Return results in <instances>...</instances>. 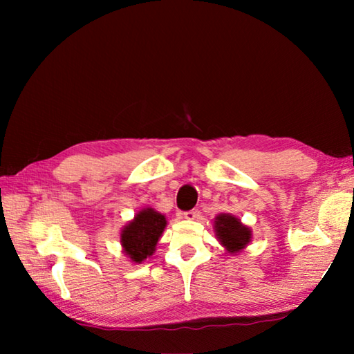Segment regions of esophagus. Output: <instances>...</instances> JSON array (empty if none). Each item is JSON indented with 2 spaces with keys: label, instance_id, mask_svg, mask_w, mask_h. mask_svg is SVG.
I'll return each mask as SVG.
<instances>
[{
  "label": "esophagus",
  "instance_id": "esophagus-1",
  "mask_svg": "<svg viewBox=\"0 0 354 354\" xmlns=\"http://www.w3.org/2000/svg\"><path fill=\"white\" fill-rule=\"evenodd\" d=\"M183 217L187 218V220H196L200 217V211L198 209H192V211H185L183 212Z\"/></svg>",
  "mask_w": 354,
  "mask_h": 354
}]
</instances>
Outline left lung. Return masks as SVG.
<instances>
[{
  "label": "left lung",
  "instance_id": "1",
  "mask_svg": "<svg viewBox=\"0 0 354 354\" xmlns=\"http://www.w3.org/2000/svg\"><path fill=\"white\" fill-rule=\"evenodd\" d=\"M215 231H217L218 241L230 253H237L251 241L250 227L243 226L239 218L232 215H218L215 218Z\"/></svg>",
  "mask_w": 354,
  "mask_h": 354
}]
</instances>
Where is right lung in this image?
<instances>
[{
	"mask_svg": "<svg viewBox=\"0 0 354 354\" xmlns=\"http://www.w3.org/2000/svg\"><path fill=\"white\" fill-rule=\"evenodd\" d=\"M165 225L164 215L148 207L137 214L134 220L123 227L122 245L131 261L140 263L153 254Z\"/></svg>",
	"mask_w": 354,
	"mask_h": 354,
	"instance_id": "obj_1",
	"label": "right lung"
}]
</instances>
